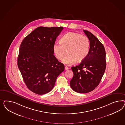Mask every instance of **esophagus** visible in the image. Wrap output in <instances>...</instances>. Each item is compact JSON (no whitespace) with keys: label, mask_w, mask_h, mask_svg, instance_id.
I'll list each match as a JSON object with an SVG mask.
<instances>
[{"label":"esophagus","mask_w":125,"mask_h":125,"mask_svg":"<svg viewBox=\"0 0 125 125\" xmlns=\"http://www.w3.org/2000/svg\"><path fill=\"white\" fill-rule=\"evenodd\" d=\"M64 69H65V70H67L69 69V68H68V67H67V66H65Z\"/></svg>","instance_id":"esophagus-1"}]
</instances>
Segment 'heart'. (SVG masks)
Listing matches in <instances>:
<instances>
[{
  "label": "heart",
  "mask_w": 125,
  "mask_h": 125,
  "mask_svg": "<svg viewBox=\"0 0 125 125\" xmlns=\"http://www.w3.org/2000/svg\"><path fill=\"white\" fill-rule=\"evenodd\" d=\"M60 43L53 46V51L57 60H62L66 53L68 55L63 60L64 64L71 65L76 61L80 63L87 57L90 49V42L87 36L70 32L64 35L60 40Z\"/></svg>",
  "instance_id": "b5f03b06"
}]
</instances>
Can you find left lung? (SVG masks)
I'll return each instance as SVG.
<instances>
[{
	"label": "left lung",
	"mask_w": 125,
	"mask_h": 125,
	"mask_svg": "<svg viewBox=\"0 0 125 125\" xmlns=\"http://www.w3.org/2000/svg\"><path fill=\"white\" fill-rule=\"evenodd\" d=\"M90 42L87 57L79 65L72 67L74 75L70 86L77 93L85 94L94 89L100 83L106 69V53L104 46L89 31L83 30Z\"/></svg>",
	"instance_id": "8db88e82"
}]
</instances>
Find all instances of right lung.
I'll return each mask as SVG.
<instances>
[{
  "label": "right lung",
  "instance_id": "add662e5",
  "mask_svg": "<svg viewBox=\"0 0 125 125\" xmlns=\"http://www.w3.org/2000/svg\"><path fill=\"white\" fill-rule=\"evenodd\" d=\"M63 28L38 27L21 43L18 67L27 88L36 94L51 91L57 77L64 71V64L53 54V46Z\"/></svg>",
  "mask_w": 125,
  "mask_h": 125
}]
</instances>
